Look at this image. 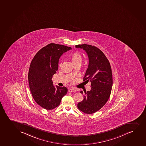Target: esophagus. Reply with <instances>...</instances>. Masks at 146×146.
Here are the masks:
<instances>
[{
	"mask_svg": "<svg viewBox=\"0 0 146 146\" xmlns=\"http://www.w3.org/2000/svg\"><path fill=\"white\" fill-rule=\"evenodd\" d=\"M76 91V89L74 88H71L70 89H69V92H75Z\"/></svg>",
	"mask_w": 146,
	"mask_h": 146,
	"instance_id": "esophagus-1",
	"label": "esophagus"
}]
</instances>
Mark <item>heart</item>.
Segmentation results:
<instances>
[{
  "instance_id": "1",
  "label": "heart",
  "mask_w": 146,
  "mask_h": 146,
  "mask_svg": "<svg viewBox=\"0 0 146 146\" xmlns=\"http://www.w3.org/2000/svg\"><path fill=\"white\" fill-rule=\"evenodd\" d=\"M71 60L73 64L81 63L82 57L78 52H75L71 55Z\"/></svg>"
}]
</instances>
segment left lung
I'll return each mask as SVG.
<instances>
[{"instance_id":"1","label":"left lung","mask_w":146,"mask_h":146,"mask_svg":"<svg viewBox=\"0 0 146 146\" xmlns=\"http://www.w3.org/2000/svg\"><path fill=\"white\" fill-rule=\"evenodd\" d=\"M75 47L83 49L88 54L89 64L83 81L91 83V90L84 91V99L77 106L82 111L90 114L98 111L110 98L113 84L111 68L105 54L97 47L86 44Z\"/></svg>"}]
</instances>
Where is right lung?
<instances>
[{"instance_id":"obj_1","label":"right lung","mask_w":146,"mask_h":146,"mask_svg":"<svg viewBox=\"0 0 146 146\" xmlns=\"http://www.w3.org/2000/svg\"><path fill=\"white\" fill-rule=\"evenodd\" d=\"M71 49L50 43L38 51L31 62L28 73L30 89L35 102L45 110H53L58 106L67 93L66 87L57 86L55 88L52 78L58 69L60 56Z\"/></svg>"}]
</instances>
